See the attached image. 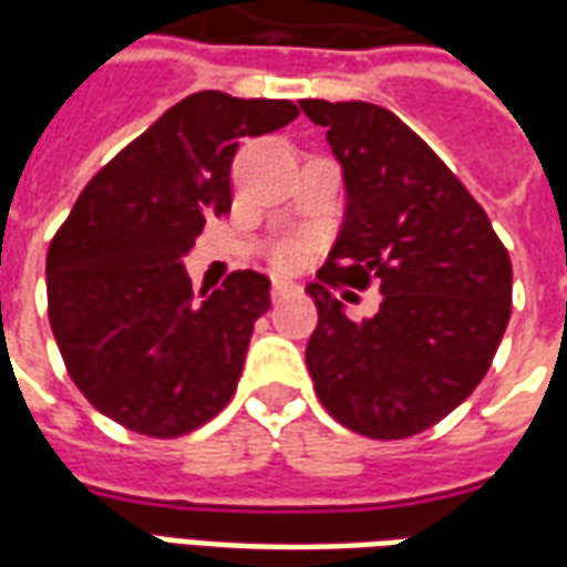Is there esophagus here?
Returning a JSON list of instances; mask_svg holds the SVG:
<instances>
[{
    "label": "esophagus",
    "instance_id": "obj_1",
    "mask_svg": "<svg viewBox=\"0 0 567 567\" xmlns=\"http://www.w3.org/2000/svg\"><path fill=\"white\" fill-rule=\"evenodd\" d=\"M288 295H295V285L285 282V279H276V282H272V291H270L272 300H282V297H288Z\"/></svg>",
    "mask_w": 567,
    "mask_h": 567
}]
</instances>
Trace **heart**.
<instances>
[{"mask_svg": "<svg viewBox=\"0 0 567 567\" xmlns=\"http://www.w3.org/2000/svg\"><path fill=\"white\" fill-rule=\"evenodd\" d=\"M272 267H279V270H291L297 260H300V246L297 243H282V246H276L270 251Z\"/></svg>", "mask_w": 567, "mask_h": 567, "instance_id": "heart-1", "label": "heart"}]
</instances>
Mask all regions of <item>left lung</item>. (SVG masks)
<instances>
[{
  "mask_svg": "<svg viewBox=\"0 0 567 567\" xmlns=\"http://www.w3.org/2000/svg\"><path fill=\"white\" fill-rule=\"evenodd\" d=\"M343 166L346 218L319 282L307 368L321 406L373 440L450 416L483 382L507 321L513 267L488 215L425 142L373 103L300 100ZM381 285L349 320L333 287ZM355 303V291H346Z\"/></svg>",
  "mask_w": 567,
  "mask_h": 567,
  "instance_id": "obj_1",
  "label": "left lung"
}]
</instances>
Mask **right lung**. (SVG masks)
<instances>
[{
  "mask_svg": "<svg viewBox=\"0 0 567 567\" xmlns=\"http://www.w3.org/2000/svg\"><path fill=\"white\" fill-rule=\"evenodd\" d=\"M297 115L288 100L190 93L93 175L51 239V331L72 382L117 425L182 437L230 404L270 279L236 270L199 303L182 258L230 212L239 140Z\"/></svg>",
  "mask_w": 567,
  "mask_h": 567,
  "instance_id": "1",
  "label": "right lung"
}]
</instances>
